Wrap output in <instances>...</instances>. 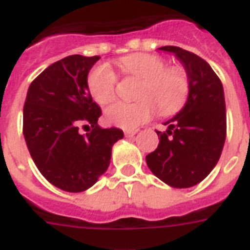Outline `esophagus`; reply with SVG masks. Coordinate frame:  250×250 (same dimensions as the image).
<instances>
[{"instance_id":"obj_1","label":"esophagus","mask_w":250,"mask_h":250,"mask_svg":"<svg viewBox=\"0 0 250 250\" xmlns=\"http://www.w3.org/2000/svg\"><path fill=\"white\" fill-rule=\"evenodd\" d=\"M136 132H138V129H125V138H133L136 135Z\"/></svg>"}]
</instances>
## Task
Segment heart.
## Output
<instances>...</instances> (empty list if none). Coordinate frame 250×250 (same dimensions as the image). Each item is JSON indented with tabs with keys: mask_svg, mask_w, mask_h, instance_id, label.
<instances>
[{
	"mask_svg": "<svg viewBox=\"0 0 250 250\" xmlns=\"http://www.w3.org/2000/svg\"><path fill=\"white\" fill-rule=\"evenodd\" d=\"M122 74L142 80L136 91L138 102H117L106 108L104 121L110 125L132 129L149 121L157 111L173 115L184 107L190 93V79L181 66H167L161 56L153 53H132L118 62ZM87 90L101 106L117 97L118 77L106 64H100L89 72Z\"/></svg>",
	"mask_w": 250,
	"mask_h": 250,
	"instance_id": "obj_1",
	"label": "heart"
}]
</instances>
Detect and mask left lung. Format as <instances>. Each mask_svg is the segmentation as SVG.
<instances>
[{
    "mask_svg": "<svg viewBox=\"0 0 250 250\" xmlns=\"http://www.w3.org/2000/svg\"><path fill=\"white\" fill-rule=\"evenodd\" d=\"M160 49L174 53L190 79L188 102L157 131L160 143L146 161L150 171L173 188H191L212 170L227 135L226 100L218 74L195 53L174 45Z\"/></svg>",
    "mask_w": 250,
    "mask_h": 250,
    "instance_id": "1",
    "label": "left lung"
}]
</instances>
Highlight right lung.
<instances>
[{
  "label": "right lung",
  "mask_w": 250,
  "mask_h": 250,
  "mask_svg": "<svg viewBox=\"0 0 250 250\" xmlns=\"http://www.w3.org/2000/svg\"><path fill=\"white\" fill-rule=\"evenodd\" d=\"M100 56L70 55L45 68L28 87L23 135L36 167L69 193L91 188L107 170L123 131L97 125L102 111L87 90V73ZM81 125L88 128L81 134ZM86 131V129H85Z\"/></svg>",
  "instance_id": "1"
}]
</instances>
